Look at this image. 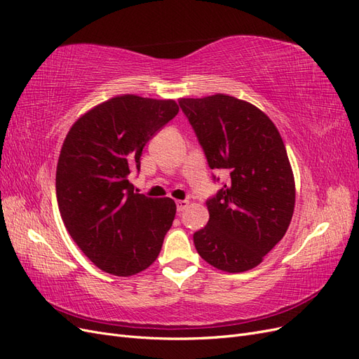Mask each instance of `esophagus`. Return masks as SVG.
I'll return each mask as SVG.
<instances>
[{
	"instance_id": "1",
	"label": "esophagus",
	"mask_w": 359,
	"mask_h": 359,
	"mask_svg": "<svg viewBox=\"0 0 359 359\" xmlns=\"http://www.w3.org/2000/svg\"><path fill=\"white\" fill-rule=\"evenodd\" d=\"M189 206V201H177V210L178 212H182Z\"/></svg>"
}]
</instances>
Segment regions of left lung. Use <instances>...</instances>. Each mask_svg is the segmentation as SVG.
Here are the masks:
<instances>
[{
  "label": "left lung",
  "mask_w": 359,
  "mask_h": 359,
  "mask_svg": "<svg viewBox=\"0 0 359 359\" xmlns=\"http://www.w3.org/2000/svg\"><path fill=\"white\" fill-rule=\"evenodd\" d=\"M180 106L210 168L229 173L206 201L210 220L194 232V247L214 268L244 273L285 236L295 208V180L283 139L262 111L232 95L181 99Z\"/></svg>",
  "instance_id": "left-lung-1"
}]
</instances>
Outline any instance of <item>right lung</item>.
Instances as JSON below:
<instances>
[{
	"mask_svg": "<svg viewBox=\"0 0 359 359\" xmlns=\"http://www.w3.org/2000/svg\"><path fill=\"white\" fill-rule=\"evenodd\" d=\"M180 111L175 100L124 94L97 104L64 139L57 166L61 219L104 273L135 276L157 259L175 219L170 198H148L128 181L148 140Z\"/></svg>",
	"mask_w": 359,
	"mask_h": 359,
	"instance_id": "obj_1",
	"label": "right lung"
}]
</instances>
